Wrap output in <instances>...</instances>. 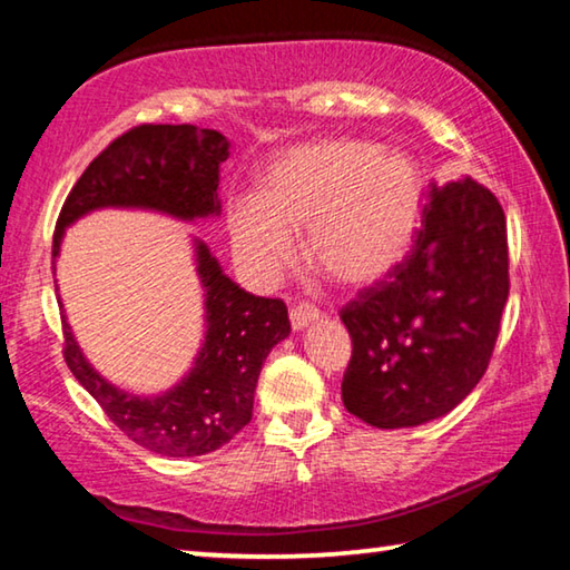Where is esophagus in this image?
<instances>
[{
  "label": "esophagus",
  "instance_id": "obj_1",
  "mask_svg": "<svg viewBox=\"0 0 570 570\" xmlns=\"http://www.w3.org/2000/svg\"><path fill=\"white\" fill-rule=\"evenodd\" d=\"M320 316H322V312L316 306H312V304H298V306L292 308V312H288V320H292L294 332L304 330V326L316 322V320H320Z\"/></svg>",
  "mask_w": 570,
  "mask_h": 570
}]
</instances>
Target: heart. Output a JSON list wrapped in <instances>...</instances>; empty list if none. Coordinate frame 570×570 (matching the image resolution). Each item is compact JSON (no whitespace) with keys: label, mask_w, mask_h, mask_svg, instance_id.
Returning <instances> with one entry per match:
<instances>
[{"label":"heart","mask_w":570,"mask_h":570,"mask_svg":"<svg viewBox=\"0 0 570 570\" xmlns=\"http://www.w3.org/2000/svg\"><path fill=\"white\" fill-rule=\"evenodd\" d=\"M424 183L407 153L372 140L296 146L268 166L262 196L228 204L238 264L272 278L292 262L294 234L306 230V262L342 286L380 282L417 234Z\"/></svg>","instance_id":"1"}]
</instances>
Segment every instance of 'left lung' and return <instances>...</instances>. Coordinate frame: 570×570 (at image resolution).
<instances>
[{
	"label": "left lung",
	"mask_w": 570,
	"mask_h": 570,
	"mask_svg": "<svg viewBox=\"0 0 570 570\" xmlns=\"http://www.w3.org/2000/svg\"><path fill=\"white\" fill-rule=\"evenodd\" d=\"M407 256L340 316L352 336L344 407L372 428L438 420L488 370L508 302V230L478 180L430 183Z\"/></svg>",
	"instance_id": "1"
}]
</instances>
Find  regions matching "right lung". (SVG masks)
<instances>
[{"instance_id":"right-lung-1","label":"right lung","mask_w":570,"mask_h":570,"mask_svg":"<svg viewBox=\"0 0 570 570\" xmlns=\"http://www.w3.org/2000/svg\"><path fill=\"white\" fill-rule=\"evenodd\" d=\"M230 142L196 125H138L95 158L67 196L55 226L52 258L65 228L98 208H148L180 220L220 214L218 176ZM196 272L206 296V336L176 387L140 397L110 384L85 360L67 320L65 362L122 435L156 455H208L250 422L258 374L268 352L292 332L282 298L254 296L224 274L204 240Z\"/></svg>"}]
</instances>
